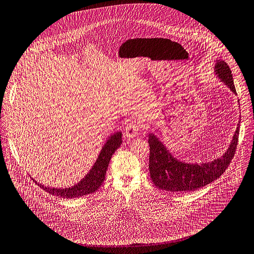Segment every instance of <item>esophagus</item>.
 I'll list each match as a JSON object with an SVG mask.
<instances>
[{"mask_svg": "<svg viewBox=\"0 0 254 254\" xmlns=\"http://www.w3.org/2000/svg\"><path fill=\"white\" fill-rule=\"evenodd\" d=\"M140 131V126L137 125L135 122L128 123L125 127V134L128 139H132L139 134Z\"/></svg>", "mask_w": 254, "mask_h": 254, "instance_id": "obj_1", "label": "esophagus"}]
</instances>
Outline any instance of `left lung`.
I'll list each match as a JSON object with an SVG mask.
<instances>
[{
    "instance_id": "1",
    "label": "left lung",
    "mask_w": 254,
    "mask_h": 254,
    "mask_svg": "<svg viewBox=\"0 0 254 254\" xmlns=\"http://www.w3.org/2000/svg\"><path fill=\"white\" fill-rule=\"evenodd\" d=\"M213 70L218 80L237 95L232 73L228 64L222 60H216ZM240 121L239 118L232 141L225 153L217 159L201 163L186 162L178 159L155 133L150 132L148 140L150 146L149 169L153 183L160 190L166 191L187 192L201 189L215 181L225 172L233 159L238 143Z\"/></svg>"
}]
</instances>
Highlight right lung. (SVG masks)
Returning <instances> with one entry per match:
<instances>
[{
	"label": "right lung",
	"instance_id": "1",
	"mask_svg": "<svg viewBox=\"0 0 254 254\" xmlns=\"http://www.w3.org/2000/svg\"><path fill=\"white\" fill-rule=\"evenodd\" d=\"M122 136H123L122 131H117L108 137V140L102 146V149L93 166H92L89 172L78 183L74 184L72 187L64 188V189L45 187L43 184L34 180L33 178L32 179L43 190L49 192L50 194L60 196L63 198H75L82 195L93 193L100 188L102 182L104 181V177L106 174L109 161L113 153L117 151L122 145V142H123Z\"/></svg>",
	"mask_w": 254,
	"mask_h": 254
}]
</instances>
